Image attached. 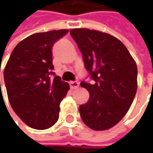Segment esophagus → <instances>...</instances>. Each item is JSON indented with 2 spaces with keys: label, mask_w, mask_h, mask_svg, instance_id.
Here are the masks:
<instances>
[{
  "label": "esophagus",
  "mask_w": 153,
  "mask_h": 153,
  "mask_svg": "<svg viewBox=\"0 0 153 153\" xmlns=\"http://www.w3.org/2000/svg\"><path fill=\"white\" fill-rule=\"evenodd\" d=\"M70 87L71 89H76L79 88V83L77 82H70Z\"/></svg>",
  "instance_id": "esophagus-1"
}]
</instances>
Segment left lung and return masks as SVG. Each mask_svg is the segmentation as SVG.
<instances>
[{
  "label": "left lung",
  "mask_w": 153,
  "mask_h": 153,
  "mask_svg": "<svg viewBox=\"0 0 153 153\" xmlns=\"http://www.w3.org/2000/svg\"><path fill=\"white\" fill-rule=\"evenodd\" d=\"M87 71L94 80L82 82L90 98L80 105L82 120L96 131L118 123L132 105L137 91V65L120 40L107 33L87 28L71 30Z\"/></svg>",
  "instance_id": "left-lung-1"
}]
</instances>
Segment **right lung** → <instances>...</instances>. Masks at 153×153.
Returning <instances> with one entry per match:
<instances>
[{
    "instance_id": "add662e5",
    "label": "right lung",
    "mask_w": 153,
    "mask_h": 153,
    "mask_svg": "<svg viewBox=\"0 0 153 153\" xmlns=\"http://www.w3.org/2000/svg\"><path fill=\"white\" fill-rule=\"evenodd\" d=\"M68 31L58 30L30 35L15 47L4 69L10 105L32 128L42 130L55 124L59 104L70 89L69 83L62 82L59 76H52L53 45Z\"/></svg>"
}]
</instances>
